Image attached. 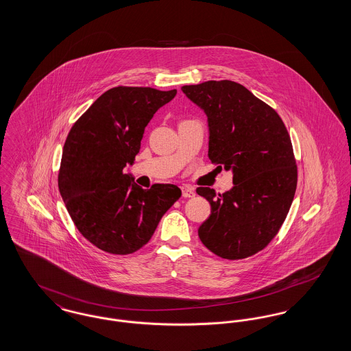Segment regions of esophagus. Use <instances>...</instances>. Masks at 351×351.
Here are the masks:
<instances>
[{
	"instance_id": "34e87169",
	"label": "esophagus",
	"mask_w": 351,
	"mask_h": 351,
	"mask_svg": "<svg viewBox=\"0 0 351 351\" xmlns=\"http://www.w3.org/2000/svg\"><path fill=\"white\" fill-rule=\"evenodd\" d=\"M182 195H183V197H193L195 196V189L188 186V185H183L182 186Z\"/></svg>"
}]
</instances>
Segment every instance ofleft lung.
<instances>
[{
    "label": "left lung",
    "mask_w": 351,
    "mask_h": 351,
    "mask_svg": "<svg viewBox=\"0 0 351 351\" xmlns=\"http://www.w3.org/2000/svg\"><path fill=\"white\" fill-rule=\"evenodd\" d=\"M209 122V159L233 169L234 186L216 193L199 186L212 206L199 228L206 249L219 258L245 259L279 233L298 185V166L283 119L265 101L232 80L184 85Z\"/></svg>",
    "instance_id": "1"
}]
</instances>
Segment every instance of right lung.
<instances>
[{"label":"right lung","instance_id":"right-lung-1","mask_svg":"<svg viewBox=\"0 0 351 351\" xmlns=\"http://www.w3.org/2000/svg\"><path fill=\"white\" fill-rule=\"evenodd\" d=\"M176 89L114 86L71 128L58 185L75 226L97 249L128 255L150 241L160 218L179 200L173 184L142 189L123 172L141 149L145 128Z\"/></svg>","mask_w":351,"mask_h":351}]
</instances>
